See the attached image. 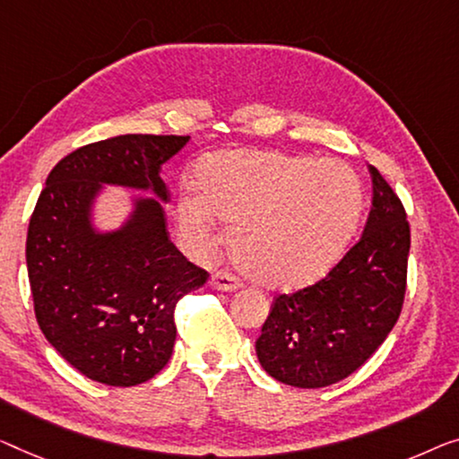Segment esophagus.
Listing matches in <instances>:
<instances>
[{
	"label": "esophagus",
	"mask_w": 459,
	"mask_h": 459,
	"mask_svg": "<svg viewBox=\"0 0 459 459\" xmlns=\"http://www.w3.org/2000/svg\"><path fill=\"white\" fill-rule=\"evenodd\" d=\"M210 286L214 290H222V292H232L238 289V280L232 276V273L227 272H216L214 276L210 278Z\"/></svg>",
	"instance_id": "1"
}]
</instances>
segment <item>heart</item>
I'll list each match as a JSON object with an SVG mask.
<instances>
[{"label": "heart", "instance_id": "b5f03b06", "mask_svg": "<svg viewBox=\"0 0 459 459\" xmlns=\"http://www.w3.org/2000/svg\"><path fill=\"white\" fill-rule=\"evenodd\" d=\"M197 189L177 202L183 241L195 255L218 243V221L235 224L230 251L253 282L297 290L325 278L351 245L362 212L354 170L255 150H221L195 170Z\"/></svg>", "mask_w": 459, "mask_h": 459}]
</instances>
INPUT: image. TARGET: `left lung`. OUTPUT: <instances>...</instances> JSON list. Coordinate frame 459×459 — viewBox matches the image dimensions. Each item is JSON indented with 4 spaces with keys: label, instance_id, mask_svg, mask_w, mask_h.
<instances>
[{
    "label": "left lung",
    "instance_id": "left-lung-1",
    "mask_svg": "<svg viewBox=\"0 0 459 459\" xmlns=\"http://www.w3.org/2000/svg\"><path fill=\"white\" fill-rule=\"evenodd\" d=\"M373 202L360 241L317 284L280 295L255 342L259 365L292 387L316 389L357 371L400 317L410 227L400 197L368 164Z\"/></svg>",
    "mask_w": 459,
    "mask_h": 459
}]
</instances>
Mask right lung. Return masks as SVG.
Listing matches in <instances>:
<instances>
[{
	"label": "right lung",
	"mask_w": 459,
	"mask_h": 459,
	"mask_svg": "<svg viewBox=\"0 0 459 459\" xmlns=\"http://www.w3.org/2000/svg\"><path fill=\"white\" fill-rule=\"evenodd\" d=\"M189 135L127 134L82 146L55 164L26 237L40 332L88 379L132 387L152 379L173 354L175 305L208 272L170 243L162 164ZM107 186L150 193L130 198L117 228L96 224Z\"/></svg>",
	"instance_id": "1"
}]
</instances>
